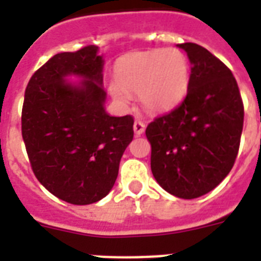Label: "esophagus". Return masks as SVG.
<instances>
[{
	"label": "esophagus",
	"instance_id": "34e87169",
	"mask_svg": "<svg viewBox=\"0 0 261 261\" xmlns=\"http://www.w3.org/2000/svg\"><path fill=\"white\" fill-rule=\"evenodd\" d=\"M145 123L141 122V120H135L134 122V133L135 135H141L143 134V131H145Z\"/></svg>",
	"mask_w": 261,
	"mask_h": 261
}]
</instances>
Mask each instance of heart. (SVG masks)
I'll list each match as a JSON object with an SVG mask.
<instances>
[{
  "label": "heart",
  "instance_id": "1",
  "mask_svg": "<svg viewBox=\"0 0 261 261\" xmlns=\"http://www.w3.org/2000/svg\"><path fill=\"white\" fill-rule=\"evenodd\" d=\"M115 73L118 84L111 87L112 96L120 102H128V93H139L142 106L151 112L173 108L190 85V63L178 50L128 54L119 61Z\"/></svg>",
  "mask_w": 261,
  "mask_h": 261
}]
</instances>
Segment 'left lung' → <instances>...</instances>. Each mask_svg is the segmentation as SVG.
Returning a JSON list of instances; mask_svg holds the SVG:
<instances>
[{
  "label": "left lung",
  "mask_w": 261,
  "mask_h": 261,
  "mask_svg": "<svg viewBox=\"0 0 261 261\" xmlns=\"http://www.w3.org/2000/svg\"><path fill=\"white\" fill-rule=\"evenodd\" d=\"M191 61L184 100L146 127L150 167L160 186L182 199L210 192L239 154L244 104L230 69L204 47L182 43Z\"/></svg>",
  "instance_id": "8db88e82"
}]
</instances>
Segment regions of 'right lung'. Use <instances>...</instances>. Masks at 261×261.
Segmentation results:
<instances>
[{"label":"right lung","instance_id":"obj_1","mask_svg":"<svg viewBox=\"0 0 261 261\" xmlns=\"http://www.w3.org/2000/svg\"><path fill=\"white\" fill-rule=\"evenodd\" d=\"M97 46L61 53L35 71L27 85L21 134L35 176L57 198L90 204L114 187L119 163L134 137V118L104 110L102 57ZM83 76L80 86L66 75Z\"/></svg>","mask_w":261,"mask_h":261}]
</instances>
